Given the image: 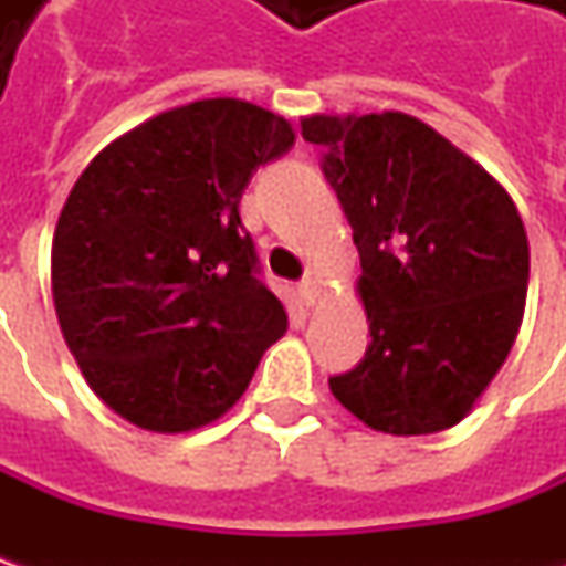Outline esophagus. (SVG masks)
Wrapping results in <instances>:
<instances>
[{"label": "esophagus", "mask_w": 566, "mask_h": 566, "mask_svg": "<svg viewBox=\"0 0 566 566\" xmlns=\"http://www.w3.org/2000/svg\"><path fill=\"white\" fill-rule=\"evenodd\" d=\"M321 286H324L321 276H317V273H308V276L298 283V298H302L305 305H315L317 298H321Z\"/></svg>", "instance_id": "esophagus-1"}]
</instances>
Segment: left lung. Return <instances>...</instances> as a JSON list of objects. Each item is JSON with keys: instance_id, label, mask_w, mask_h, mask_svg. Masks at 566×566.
<instances>
[{"instance_id": "left-lung-1", "label": "left lung", "mask_w": 566, "mask_h": 566, "mask_svg": "<svg viewBox=\"0 0 566 566\" xmlns=\"http://www.w3.org/2000/svg\"><path fill=\"white\" fill-rule=\"evenodd\" d=\"M353 227L371 343L331 394L384 434L463 422L507 361L530 286L523 217L489 169L406 113L302 116Z\"/></svg>"}]
</instances>
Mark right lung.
Masks as SVG:
<instances>
[{"label":"right lung","mask_w":566,"mask_h":566,"mask_svg":"<svg viewBox=\"0 0 566 566\" xmlns=\"http://www.w3.org/2000/svg\"><path fill=\"white\" fill-rule=\"evenodd\" d=\"M293 144V122L264 106L195 99L128 128L77 176L53 235L55 317L125 422L157 434L217 422L286 334L239 201Z\"/></svg>","instance_id":"right-lung-1"}]
</instances>
